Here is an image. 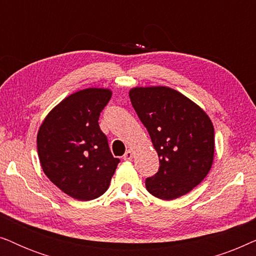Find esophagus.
<instances>
[{
	"label": "esophagus",
	"mask_w": 256,
	"mask_h": 256,
	"mask_svg": "<svg viewBox=\"0 0 256 256\" xmlns=\"http://www.w3.org/2000/svg\"><path fill=\"white\" fill-rule=\"evenodd\" d=\"M132 150H127V152H126V154L124 155V160H132Z\"/></svg>",
	"instance_id": "obj_1"
}]
</instances>
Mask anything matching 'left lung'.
Wrapping results in <instances>:
<instances>
[{
  "label": "left lung",
  "mask_w": 256,
  "mask_h": 256,
  "mask_svg": "<svg viewBox=\"0 0 256 256\" xmlns=\"http://www.w3.org/2000/svg\"><path fill=\"white\" fill-rule=\"evenodd\" d=\"M129 98L160 157L157 174L146 180V190L163 200L186 194L211 170L214 157L211 118L170 87H134Z\"/></svg>",
  "instance_id": "left-lung-1"
}]
</instances>
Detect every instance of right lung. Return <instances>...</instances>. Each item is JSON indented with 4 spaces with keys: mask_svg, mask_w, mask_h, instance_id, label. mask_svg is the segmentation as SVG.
<instances>
[{
    "mask_svg": "<svg viewBox=\"0 0 256 256\" xmlns=\"http://www.w3.org/2000/svg\"><path fill=\"white\" fill-rule=\"evenodd\" d=\"M112 98L108 88H86L65 98L37 134L46 177L70 197L92 200L107 191L120 160L112 155L99 116Z\"/></svg>",
    "mask_w": 256,
    "mask_h": 256,
    "instance_id": "obj_1",
    "label": "right lung"
}]
</instances>
